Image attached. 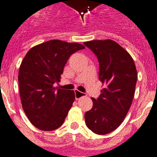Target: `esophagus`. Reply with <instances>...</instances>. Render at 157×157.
I'll use <instances>...</instances> for the list:
<instances>
[{
	"label": "esophagus",
	"mask_w": 157,
	"mask_h": 157,
	"mask_svg": "<svg viewBox=\"0 0 157 157\" xmlns=\"http://www.w3.org/2000/svg\"><path fill=\"white\" fill-rule=\"evenodd\" d=\"M75 99H76V100H78V99H80L81 98L86 96V94L83 92H81V91H79L78 90H75Z\"/></svg>",
	"instance_id": "34e87169"
}]
</instances>
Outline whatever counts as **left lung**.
Segmentation results:
<instances>
[{"mask_svg": "<svg viewBox=\"0 0 157 157\" xmlns=\"http://www.w3.org/2000/svg\"><path fill=\"white\" fill-rule=\"evenodd\" d=\"M84 44L98 57L99 79L105 87L93 107L85 114L87 127L97 134L117 129L133 101L137 72L129 52L111 40H91Z\"/></svg>", "mask_w": 157, "mask_h": 157, "instance_id": "obj_1", "label": "left lung"}]
</instances>
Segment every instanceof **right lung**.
<instances>
[{
  "label": "right lung",
  "instance_id": "add662e5",
  "mask_svg": "<svg viewBox=\"0 0 157 157\" xmlns=\"http://www.w3.org/2000/svg\"><path fill=\"white\" fill-rule=\"evenodd\" d=\"M85 48L80 43L52 40L31 48L22 60L18 73L22 108L38 129L53 131L64 122L75 92L53 85L60 81L70 56Z\"/></svg>",
  "mask_w": 157,
  "mask_h": 157
}]
</instances>
